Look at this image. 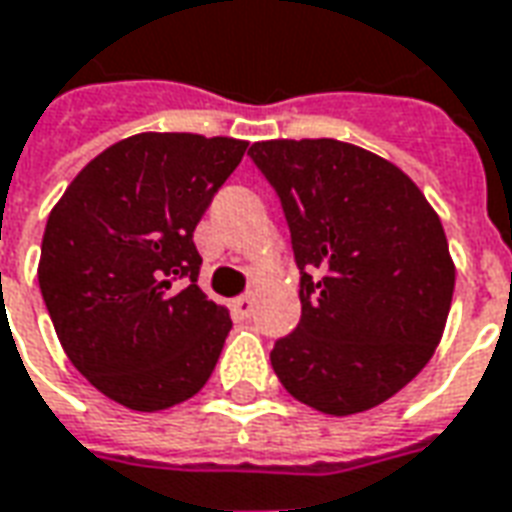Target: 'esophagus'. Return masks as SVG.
Here are the masks:
<instances>
[{"label":"esophagus","mask_w":512,"mask_h":512,"mask_svg":"<svg viewBox=\"0 0 512 512\" xmlns=\"http://www.w3.org/2000/svg\"><path fill=\"white\" fill-rule=\"evenodd\" d=\"M250 314H253V295H250V292L231 300V317H234V320H248Z\"/></svg>","instance_id":"obj_1"}]
</instances>
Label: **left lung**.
<instances>
[{
  "mask_svg": "<svg viewBox=\"0 0 512 512\" xmlns=\"http://www.w3.org/2000/svg\"><path fill=\"white\" fill-rule=\"evenodd\" d=\"M284 209L300 322L270 353L281 386L331 416L408 386L441 342L455 264L441 220L397 165L339 140L248 151Z\"/></svg>",
  "mask_w": 512,
  "mask_h": 512,
  "instance_id": "obj_1",
  "label": "left lung"
}]
</instances>
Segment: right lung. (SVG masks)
<instances>
[{
	"mask_svg": "<svg viewBox=\"0 0 512 512\" xmlns=\"http://www.w3.org/2000/svg\"><path fill=\"white\" fill-rule=\"evenodd\" d=\"M248 143L126 137L79 170L46 220L38 284L71 364L132 411L204 389L231 317L198 286L192 231Z\"/></svg>",
	"mask_w": 512,
	"mask_h": 512,
	"instance_id": "obj_1",
	"label": "right lung"
}]
</instances>
